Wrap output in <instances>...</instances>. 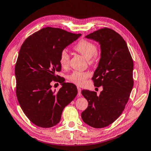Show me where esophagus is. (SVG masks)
I'll list each match as a JSON object with an SVG mask.
<instances>
[{"label":"esophagus","instance_id":"esophagus-1","mask_svg":"<svg viewBox=\"0 0 151 151\" xmlns=\"http://www.w3.org/2000/svg\"><path fill=\"white\" fill-rule=\"evenodd\" d=\"M77 90H78V96H81L82 95L81 94V88H79V87H77Z\"/></svg>","mask_w":151,"mask_h":151}]
</instances>
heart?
<instances>
[{
	"mask_svg": "<svg viewBox=\"0 0 151 151\" xmlns=\"http://www.w3.org/2000/svg\"><path fill=\"white\" fill-rule=\"evenodd\" d=\"M76 51L88 59L90 64H93L98 59L97 47L93 42L86 40H81L74 47ZM70 57L66 50H63L60 52L59 57V62L62 67L67 68L69 64ZM90 76V74L88 72L74 71L68 76V79L71 83L78 86L84 85L87 79Z\"/></svg>",
	"mask_w": 151,
	"mask_h": 151,
	"instance_id": "1",
	"label": "heart"
}]
</instances>
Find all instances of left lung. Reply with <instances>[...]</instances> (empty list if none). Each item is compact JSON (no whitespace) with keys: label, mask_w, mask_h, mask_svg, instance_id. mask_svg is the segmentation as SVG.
<instances>
[{"label":"left lung","mask_w":151,"mask_h":151,"mask_svg":"<svg viewBox=\"0 0 151 151\" xmlns=\"http://www.w3.org/2000/svg\"><path fill=\"white\" fill-rule=\"evenodd\" d=\"M99 43L101 58L92 79L103 91H81L88 106L81 113L88 125L101 129L115 122L124 110L133 88L134 63L125 41L114 30L104 28L85 36Z\"/></svg>","instance_id":"8db88e82"}]
</instances>
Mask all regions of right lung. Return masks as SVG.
Here are the masks:
<instances>
[{"instance_id":"right-lung-1","label":"right lung","mask_w":151,"mask_h":151,"mask_svg":"<svg viewBox=\"0 0 151 151\" xmlns=\"http://www.w3.org/2000/svg\"><path fill=\"white\" fill-rule=\"evenodd\" d=\"M81 36L47 27L29 36L22 45L15 66L16 92L22 111L35 125H56L63 109L76 96V86L57 79L55 72L62 68L60 52ZM53 80L62 85L57 92L51 89Z\"/></svg>"}]
</instances>
